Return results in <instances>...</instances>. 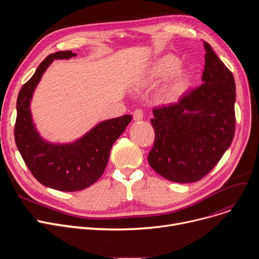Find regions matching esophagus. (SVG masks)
I'll use <instances>...</instances> for the list:
<instances>
[{
	"instance_id": "1",
	"label": "esophagus",
	"mask_w": 259,
	"mask_h": 259,
	"mask_svg": "<svg viewBox=\"0 0 259 259\" xmlns=\"http://www.w3.org/2000/svg\"><path fill=\"white\" fill-rule=\"evenodd\" d=\"M144 118V113H143V111L141 110V109H137V110H135L134 112H133V119L135 120V121H140V120H142Z\"/></svg>"
}]
</instances>
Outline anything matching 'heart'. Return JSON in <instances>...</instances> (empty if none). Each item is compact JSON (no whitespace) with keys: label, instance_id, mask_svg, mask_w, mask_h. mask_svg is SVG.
Here are the masks:
<instances>
[{"label":"heart","instance_id":"1","mask_svg":"<svg viewBox=\"0 0 259 259\" xmlns=\"http://www.w3.org/2000/svg\"><path fill=\"white\" fill-rule=\"evenodd\" d=\"M181 60L173 54L156 59L138 80L140 86H154L166 80L158 90V99L164 103H174L188 90L191 74L186 68H180Z\"/></svg>","mask_w":259,"mask_h":259}]
</instances>
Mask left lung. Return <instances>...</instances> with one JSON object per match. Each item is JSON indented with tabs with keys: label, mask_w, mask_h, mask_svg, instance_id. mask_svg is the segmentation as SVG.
Masks as SVG:
<instances>
[{
	"label": "left lung",
	"mask_w": 259,
	"mask_h": 259,
	"mask_svg": "<svg viewBox=\"0 0 259 259\" xmlns=\"http://www.w3.org/2000/svg\"><path fill=\"white\" fill-rule=\"evenodd\" d=\"M206 49L202 85L178 103L153 109L155 132L149 165L174 183L207 175L228 150L235 132V80L212 47Z\"/></svg>",
	"instance_id": "1"
}]
</instances>
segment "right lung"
<instances>
[{
    "label": "right lung",
    "mask_w": 259,
    "mask_h": 259,
    "mask_svg": "<svg viewBox=\"0 0 259 259\" xmlns=\"http://www.w3.org/2000/svg\"><path fill=\"white\" fill-rule=\"evenodd\" d=\"M74 57L76 53L72 51H59L49 54L39 64L19 92L15 126L17 147L36 181L65 192L84 190L101 178L113 144L132 120L129 114L103 120L70 143H52L40 137L30 108L35 88L54 60Z\"/></svg>",
    "instance_id": "right-lung-1"
}]
</instances>
